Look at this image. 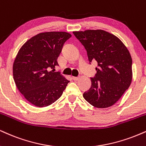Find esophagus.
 Returning <instances> with one entry per match:
<instances>
[{
	"label": "esophagus",
	"instance_id": "esophagus-1",
	"mask_svg": "<svg viewBox=\"0 0 146 146\" xmlns=\"http://www.w3.org/2000/svg\"><path fill=\"white\" fill-rule=\"evenodd\" d=\"M72 79L74 81H78L79 80V78H78V77H72Z\"/></svg>",
	"mask_w": 146,
	"mask_h": 146
}]
</instances>
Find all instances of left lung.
I'll list each match as a JSON object with an SVG mask.
<instances>
[{"label":"left lung","mask_w":146,"mask_h":146,"mask_svg":"<svg viewBox=\"0 0 146 146\" xmlns=\"http://www.w3.org/2000/svg\"><path fill=\"white\" fill-rule=\"evenodd\" d=\"M87 52L90 64L98 66L91 87L83 96L92 106L106 108L115 104L129 88L133 78L132 58L116 36L103 30L73 32Z\"/></svg>","instance_id":"8db88e82"}]
</instances>
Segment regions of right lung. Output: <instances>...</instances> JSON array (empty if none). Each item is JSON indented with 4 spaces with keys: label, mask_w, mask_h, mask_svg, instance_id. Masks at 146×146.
I'll return each instance as SVG.
<instances>
[{
    "label": "right lung",
    "mask_w": 146,
    "mask_h": 146,
    "mask_svg": "<svg viewBox=\"0 0 146 146\" xmlns=\"http://www.w3.org/2000/svg\"><path fill=\"white\" fill-rule=\"evenodd\" d=\"M71 36L66 32L39 33L28 40L15 57L14 82L24 98L36 107L57 101L69 82L54 70L64 42Z\"/></svg>",
    "instance_id": "right-lung-1"
}]
</instances>
